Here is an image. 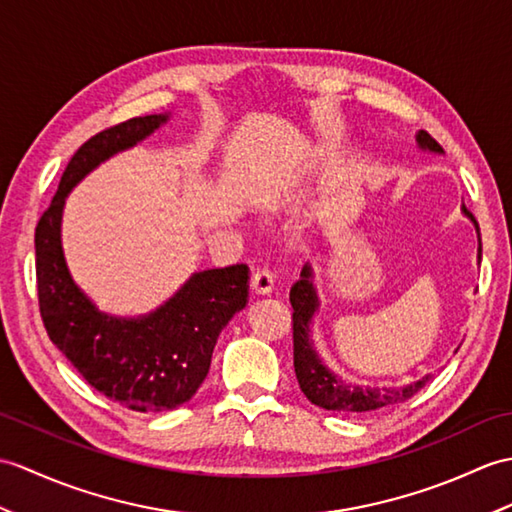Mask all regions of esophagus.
Listing matches in <instances>:
<instances>
[{"mask_svg":"<svg viewBox=\"0 0 512 512\" xmlns=\"http://www.w3.org/2000/svg\"><path fill=\"white\" fill-rule=\"evenodd\" d=\"M272 288H275V281H272V275L268 270H257L251 277V290L255 294H270Z\"/></svg>","mask_w":512,"mask_h":512,"instance_id":"1","label":"esophagus"}]
</instances>
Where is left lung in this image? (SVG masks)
<instances>
[{"label":"left lung","instance_id":"obj_1","mask_svg":"<svg viewBox=\"0 0 512 512\" xmlns=\"http://www.w3.org/2000/svg\"><path fill=\"white\" fill-rule=\"evenodd\" d=\"M421 148H430L441 152V144L430 135L421 130L419 133ZM467 211V209H465ZM303 279L296 281L290 290V305H292V338H294V373L299 379V386L305 392V397L316 406L334 412H375L388 406H397V403L408 401L410 397L430 382V375L419 379V382L408 384L403 388H353L344 386L342 382L331 375L327 368L320 364L316 353L310 344V320L316 312V294L310 283V272L303 270Z\"/></svg>","mask_w":512,"mask_h":512}]
</instances>
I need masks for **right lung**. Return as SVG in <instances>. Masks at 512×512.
<instances>
[{
	"instance_id": "right-lung-1",
	"label": "right lung",
	"mask_w": 512,
	"mask_h": 512,
	"mask_svg": "<svg viewBox=\"0 0 512 512\" xmlns=\"http://www.w3.org/2000/svg\"><path fill=\"white\" fill-rule=\"evenodd\" d=\"M165 120L168 115L130 117L87 139L69 159L34 229L39 312L47 336L95 390L135 412L174 410L196 395L220 331L244 310L248 294V268L235 264L196 272L144 318H115L95 310L69 277L61 248L67 192L100 161L135 146Z\"/></svg>"
}]
</instances>
